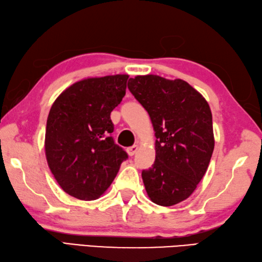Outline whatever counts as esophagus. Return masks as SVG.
<instances>
[{
    "label": "esophagus",
    "mask_w": 262,
    "mask_h": 262,
    "mask_svg": "<svg viewBox=\"0 0 262 262\" xmlns=\"http://www.w3.org/2000/svg\"><path fill=\"white\" fill-rule=\"evenodd\" d=\"M137 150H138V146H132V147H129L126 149V152L130 157H132V156H135V154L137 152Z\"/></svg>",
    "instance_id": "obj_1"
}]
</instances>
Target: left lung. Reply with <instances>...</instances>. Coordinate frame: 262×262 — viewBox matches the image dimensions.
Instances as JSON below:
<instances>
[{
  "label": "left lung",
  "mask_w": 262,
  "mask_h": 262,
  "mask_svg": "<svg viewBox=\"0 0 262 262\" xmlns=\"http://www.w3.org/2000/svg\"><path fill=\"white\" fill-rule=\"evenodd\" d=\"M136 100L146 108L156 137V160L142 179L149 199L171 206L193 194L214 150L212 112L204 97L183 79L158 75L130 78Z\"/></svg>",
  "instance_id": "1"
}]
</instances>
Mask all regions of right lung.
Masks as SVG:
<instances>
[{
    "label": "right lung",
    "mask_w": 262,
    "mask_h": 262,
    "mask_svg": "<svg viewBox=\"0 0 262 262\" xmlns=\"http://www.w3.org/2000/svg\"><path fill=\"white\" fill-rule=\"evenodd\" d=\"M127 78L111 75L79 80L52 104L46 127V158L68 195L97 200L127 159L111 137V112L125 95Z\"/></svg>",
    "instance_id": "1"
}]
</instances>
